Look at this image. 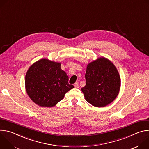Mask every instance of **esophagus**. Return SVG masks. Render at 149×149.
Masks as SVG:
<instances>
[{"label":"esophagus","mask_w":149,"mask_h":149,"mask_svg":"<svg viewBox=\"0 0 149 149\" xmlns=\"http://www.w3.org/2000/svg\"><path fill=\"white\" fill-rule=\"evenodd\" d=\"M74 87H75V88H79V83H78V82H75V84H74Z\"/></svg>","instance_id":"34e87169"}]
</instances>
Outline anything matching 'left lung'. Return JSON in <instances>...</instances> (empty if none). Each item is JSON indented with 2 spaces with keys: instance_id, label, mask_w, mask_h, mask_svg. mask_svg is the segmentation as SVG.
Listing matches in <instances>:
<instances>
[{
  "instance_id": "obj_1",
  "label": "left lung",
  "mask_w": 149,
  "mask_h": 149,
  "mask_svg": "<svg viewBox=\"0 0 149 149\" xmlns=\"http://www.w3.org/2000/svg\"><path fill=\"white\" fill-rule=\"evenodd\" d=\"M86 85L81 90L87 102L97 107L112 102L117 97L121 78L114 63L105 57H100L88 63Z\"/></svg>"
}]
</instances>
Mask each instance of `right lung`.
Instances as JSON below:
<instances>
[{
    "label": "right lung",
    "instance_id": "right-lung-1",
    "mask_svg": "<svg viewBox=\"0 0 149 149\" xmlns=\"http://www.w3.org/2000/svg\"><path fill=\"white\" fill-rule=\"evenodd\" d=\"M61 62L40 59L30 66L25 75V89L29 98L42 107H52L74 88L68 84Z\"/></svg>",
    "mask_w": 149,
    "mask_h": 149
}]
</instances>
